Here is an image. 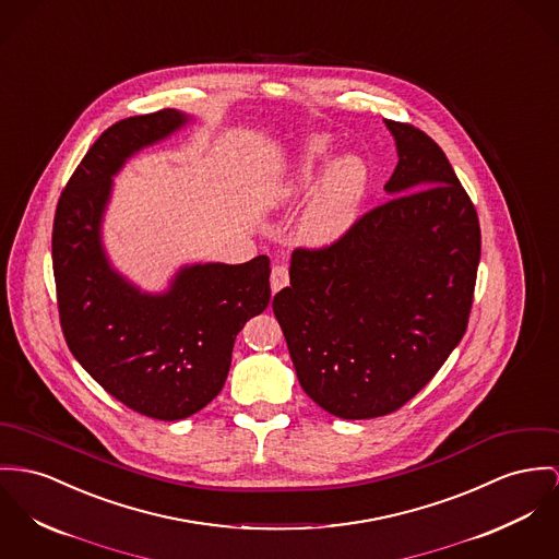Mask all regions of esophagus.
<instances>
[{
    "label": "esophagus",
    "mask_w": 559,
    "mask_h": 559,
    "mask_svg": "<svg viewBox=\"0 0 559 559\" xmlns=\"http://www.w3.org/2000/svg\"><path fill=\"white\" fill-rule=\"evenodd\" d=\"M270 285H272V292H281L283 287L289 285V270L285 265H274L272 267V274H270Z\"/></svg>",
    "instance_id": "1"
}]
</instances>
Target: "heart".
<instances>
[{"label":"heart","mask_w":559,"mask_h":559,"mask_svg":"<svg viewBox=\"0 0 559 559\" xmlns=\"http://www.w3.org/2000/svg\"><path fill=\"white\" fill-rule=\"evenodd\" d=\"M332 153V140L325 135L312 138L301 155L298 170L278 189L283 200L300 198L317 182L323 162ZM368 189V170L355 155H343L321 174L317 191L301 216V240L310 245H328L343 236L357 218Z\"/></svg>","instance_id":"obj_1"}]
</instances>
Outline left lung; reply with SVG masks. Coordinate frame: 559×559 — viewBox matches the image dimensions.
Here are the masks:
<instances>
[{
    "label": "left lung",
    "mask_w": 559,
    "mask_h": 559,
    "mask_svg": "<svg viewBox=\"0 0 559 559\" xmlns=\"http://www.w3.org/2000/svg\"><path fill=\"white\" fill-rule=\"evenodd\" d=\"M397 166L381 206L338 240L296 249L272 310L306 395L341 419L402 408L468 328L480 227L426 131L385 119Z\"/></svg>",
    "instance_id": "left-lung-1"
}]
</instances>
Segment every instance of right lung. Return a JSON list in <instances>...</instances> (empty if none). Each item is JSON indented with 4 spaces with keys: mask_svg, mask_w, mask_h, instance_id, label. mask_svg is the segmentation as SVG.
<instances>
[{
    "mask_svg": "<svg viewBox=\"0 0 559 559\" xmlns=\"http://www.w3.org/2000/svg\"><path fill=\"white\" fill-rule=\"evenodd\" d=\"M189 119L164 108L106 129L61 191L52 223L59 321L72 355L115 400L162 421L195 415L225 385L245 323L270 304V259L182 267L162 296L115 272L99 238L112 176Z\"/></svg>",
    "mask_w": 559,
    "mask_h": 559,
    "instance_id": "1",
    "label": "right lung"
}]
</instances>
